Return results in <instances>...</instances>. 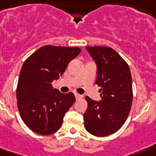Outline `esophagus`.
Instances as JSON below:
<instances>
[{
  "mask_svg": "<svg viewBox=\"0 0 156 156\" xmlns=\"http://www.w3.org/2000/svg\"><path fill=\"white\" fill-rule=\"evenodd\" d=\"M75 97H76V99H81L82 98H83V96L80 94H75Z\"/></svg>",
  "mask_w": 156,
  "mask_h": 156,
  "instance_id": "esophagus-1",
  "label": "esophagus"
}]
</instances>
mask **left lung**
I'll list each match as a JSON object with an SVG mask.
<instances>
[{
    "label": "left lung",
    "mask_w": 156,
    "mask_h": 156,
    "mask_svg": "<svg viewBox=\"0 0 156 156\" xmlns=\"http://www.w3.org/2000/svg\"><path fill=\"white\" fill-rule=\"evenodd\" d=\"M87 51L97 66L96 84L101 87L100 101L85 97L84 128L91 134L105 137L122 127L133 102L132 76L129 65L112 48L88 46Z\"/></svg>",
    "instance_id": "8db88e82"
}]
</instances>
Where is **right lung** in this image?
Returning <instances> with one entry per match:
<instances>
[{
    "mask_svg": "<svg viewBox=\"0 0 156 156\" xmlns=\"http://www.w3.org/2000/svg\"><path fill=\"white\" fill-rule=\"evenodd\" d=\"M77 47L45 45L27 58L19 74L17 99L22 119L38 134L49 135L61 128L65 113L75 102L72 93L61 94L52 82L80 53Z\"/></svg>",
    "mask_w": 156,
    "mask_h": 156,
    "instance_id": "add662e5",
    "label": "right lung"
}]
</instances>
